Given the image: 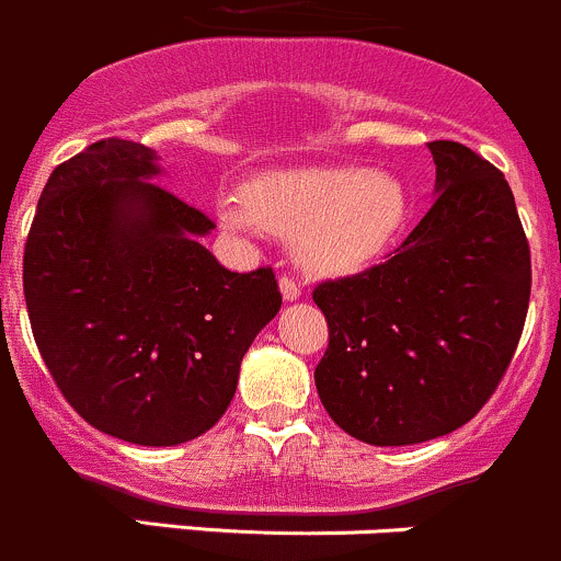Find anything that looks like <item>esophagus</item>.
Instances as JSON below:
<instances>
[{
  "mask_svg": "<svg viewBox=\"0 0 561 561\" xmlns=\"http://www.w3.org/2000/svg\"><path fill=\"white\" fill-rule=\"evenodd\" d=\"M280 294H283V299H286V302H294V299L302 297V286H299V283L294 278H288V275H283V278H280Z\"/></svg>",
  "mask_w": 561,
  "mask_h": 561,
  "instance_id": "1",
  "label": "esophagus"
}]
</instances>
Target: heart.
<instances>
[{"label":"heart","mask_w":561,"mask_h":561,"mask_svg":"<svg viewBox=\"0 0 561 561\" xmlns=\"http://www.w3.org/2000/svg\"><path fill=\"white\" fill-rule=\"evenodd\" d=\"M407 191L396 176L363 165L273 171L220 204L234 231L267 229L294 237V253L310 273H348L387 251L407 224Z\"/></svg>","instance_id":"b5f03b06"}]
</instances>
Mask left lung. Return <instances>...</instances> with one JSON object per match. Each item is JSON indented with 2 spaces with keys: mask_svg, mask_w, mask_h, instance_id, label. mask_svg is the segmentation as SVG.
Wrapping results in <instances>:
<instances>
[{
  "mask_svg": "<svg viewBox=\"0 0 561 561\" xmlns=\"http://www.w3.org/2000/svg\"><path fill=\"white\" fill-rule=\"evenodd\" d=\"M436 202L385 264L324 280L316 390L337 428L376 447L453 434L502 381L524 332L531 256L513 191L458 141H431Z\"/></svg>",
  "mask_w": 561,
  "mask_h": 561,
  "instance_id": "8db88e82",
  "label": "left lung"
}]
</instances>
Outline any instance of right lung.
Instances as JSON below:
<instances>
[{
	"label": "right lung",
	"mask_w": 561,
	"mask_h": 561,
	"mask_svg": "<svg viewBox=\"0 0 561 561\" xmlns=\"http://www.w3.org/2000/svg\"><path fill=\"white\" fill-rule=\"evenodd\" d=\"M158 174L144 144H90L48 176L24 248L48 374L92 428L144 447L213 428L253 337L280 310L273 267H220L198 242L213 220Z\"/></svg>",
	"instance_id": "obj_1"
}]
</instances>
